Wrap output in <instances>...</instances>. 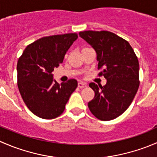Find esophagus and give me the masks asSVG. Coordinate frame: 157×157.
Instances as JSON below:
<instances>
[{
	"label": "esophagus",
	"instance_id": "1",
	"mask_svg": "<svg viewBox=\"0 0 157 157\" xmlns=\"http://www.w3.org/2000/svg\"><path fill=\"white\" fill-rule=\"evenodd\" d=\"M86 84L85 83H83V82H81V81H80L78 83V87L79 88H80V89H82V88H84V87H86Z\"/></svg>",
	"mask_w": 157,
	"mask_h": 157
}]
</instances>
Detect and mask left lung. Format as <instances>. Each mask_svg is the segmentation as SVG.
Here are the masks:
<instances>
[{"label":"left lung","mask_w":157,"mask_h":157,"mask_svg":"<svg viewBox=\"0 0 157 157\" xmlns=\"http://www.w3.org/2000/svg\"><path fill=\"white\" fill-rule=\"evenodd\" d=\"M79 36L96 51L99 75L106 79L105 86L90 83L95 96L88 102L93 115L110 121L124 113L132 102L139 84V62L130 44L109 31H83Z\"/></svg>","instance_id":"obj_1"}]
</instances>
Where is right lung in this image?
<instances>
[{
  "label": "right lung",
  "mask_w": 157,
  "mask_h": 157,
  "mask_svg": "<svg viewBox=\"0 0 157 157\" xmlns=\"http://www.w3.org/2000/svg\"><path fill=\"white\" fill-rule=\"evenodd\" d=\"M77 33L41 38L25 48L17 62V86L28 109L36 116L52 119L63 113L77 81L58 83L52 71L63 62Z\"/></svg>",
  "instance_id": "1"
}]
</instances>
